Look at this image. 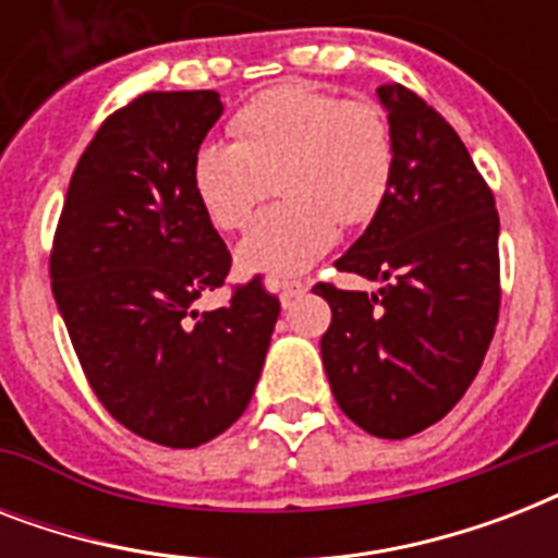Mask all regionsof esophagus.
<instances>
[{"mask_svg": "<svg viewBox=\"0 0 558 558\" xmlns=\"http://www.w3.org/2000/svg\"><path fill=\"white\" fill-rule=\"evenodd\" d=\"M306 292H310V280H287L280 287V301H283V306H289L298 298H304Z\"/></svg>", "mask_w": 558, "mask_h": 558, "instance_id": "34e87169", "label": "esophagus"}]
</instances>
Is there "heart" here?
<instances>
[{
    "mask_svg": "<svg viewBox=\"0 0 558 558\" xmlns=\"http://www.w3.org/2000/svg\"><path fill=\"white\" fill-rule=\"evenodd\" d=\"M231 144L193 153L191 185L219 231H236L269 193L283 196L236 245L243 275L292 278L322 260L341 226H367L397 173V135L376 100H344L289 81L248 98L228 121Z\"/></svg>",
    "mask_w": 558,
    "mask_h": 558,
    "instance_id": "1",
    "label": "heart"
}]
</instances>
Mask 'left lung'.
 I'll return each instance as SVG.
<instances>
[{"label": "left lung", "instance_id": "8db88e82", "mask_svg": "<svg viewBox=\"0 0 558 558\" xmlns=\"http://www.w3.org/2000/svg\"><path fill=\"white\" fill-rule=\"evenodd\" d=\"M397 135L388 199L336 269L379 292L315 283L332 310L322 359L332 397L373 437L449 414L481 371L501 306L498 210L466 144L399 83L376 89Z\"/></svg>", "mask_w": 558, "mask_h": 558}]
</instances>
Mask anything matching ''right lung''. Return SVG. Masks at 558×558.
<instances>
[{
    "label": "right lung",
    "mask_w": 558,
    "mask_h": 558,
    "mask_svg": "<svg viewBox=\"0 0 558 558\" xmlns=\"http://www.w3.org/2000/svg\"><path fill=\"white\" fill-rule=\"evenodd\" d=\"M219 95L144 92L100 124L72 173L51 245V292L95 397L118 423L196 449L243 416L278 295L260 278L196 313L231 252L191 185Z\"/></svg>",
    "instance_id": "add662e5"
}]
</instances>
